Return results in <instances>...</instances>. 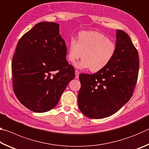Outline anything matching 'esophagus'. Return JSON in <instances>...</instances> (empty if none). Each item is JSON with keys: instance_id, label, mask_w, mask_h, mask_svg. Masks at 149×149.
I'll return each mask as SVG.
<instances>
[{"instance_id": "1", "label": "esophagus", "mask_w": 149, "mask_h": 149, "mask_svg": "<svg viewBox=\"0 0 149 149\" xmlns=\"http://www.w3.org/2000/svg\"><path fill=\"white\" fill-rule=\"evenodd\" d=\"M75 79H78V78H79V72L78 71V70H75Z\"/></svg>"}]
</instances>
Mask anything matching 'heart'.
Here are the masks:
<instances>
[{"label":"heart","mask_w":149,"mask_h":149,"mask_svg":"<svg viewBox=\"0 0 149 149\" xmlns=\"http://www.w3.org/2000/svg\"><path fill=\"white\" fill-rule=\"evenodd\" d=\"M116 46L100 33L84 31L78 34L77 40L71 38L69 42L68 58L74 62L81 56L80 62L74 65L79 69H89L96 72L109 64L114 57Z\"/></svg>","instance_id":"1"}]
</instances>
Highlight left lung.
Listing matches in <instances>:
<instances>
[{
    "label": "left lung",
    "instance_id": "1",
    "mask_svg": "<svg viewBox=\"0 0 149 149\" xmlns=\"http://www.w3.org/2000/svg\"><path fill=\"white\" fill-rule=\"evenodd\" d=\"M116 50L111 62L91 75L81 74L77 103L81 112L93 119L118 112L132 97L138 77V52L128 35L116 29Z\"/></svg>",
    "mask_w": 149,
    "mask_h": 149
}]
</instances>
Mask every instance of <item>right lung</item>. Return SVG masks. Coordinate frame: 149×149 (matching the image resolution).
I'll return each mask as SVG.
<instances>
[{
    "label": "right lung",
    "mask_w": 149,
    "mask_h": 149,
    "mask_svg": "<svg viewBox=\"0 0 149 149\" xmlns=\"http://www.w3.org/2000/svg\"><path fill=\"white\" fill-rule=\"evenodd\" d=\"M65 56L66 46L59 24L40 22L22 37L12 70L14 93L24 107L39 113L56 107L75 77V70Z\"/></svg>",
    "instance_id": "add662e5"
}]
</instances>
